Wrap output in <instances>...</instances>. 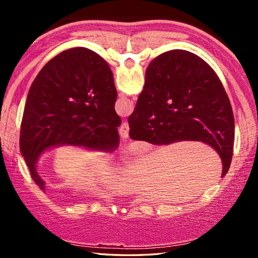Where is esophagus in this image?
Here are the masks:
<instances>
[{
	"instance_id": "esophagus-1",
	"label": "esophagus",
	"mask_w": 258,
	"mask_h": 258,
	"mask_svg": "<svg viewBox=\"0 0 258 258\" xmlns=\"http://www.w3.org/2000/svg\"><path fill=\"white\" fill-rule=\"evenodd\" d=\"M119 135L122 139H127L129 136V124L127 121H123L119 127Z\"/></svg>"
}]
</instances>
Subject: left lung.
Listing matches in <instances>:
<instances>
[{
	"mask_svg": "<svg viewBox=\"0 0 258 258\" xmlns=\"http://www.w3.org/2000/svg\"><path fill=\"white\" fill-rule=\"evenodd\" d=\"M113 73L98 53L84 47L62 51L46 63L31 85L20 130V152L33 181L36 161L52 146L76 145L113 152L121 119L115 112Z\"/></svg>",
	"mask_w": 258,
	"mask_h": 258,
	"instance_id": "1",
	"label": "left lung"
}]
</instances>
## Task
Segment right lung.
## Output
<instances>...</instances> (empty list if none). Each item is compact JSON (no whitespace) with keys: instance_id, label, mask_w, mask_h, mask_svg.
Masks as SVG:
<instances>
[{"instance_id":"right-lung-1","label":"right lung","mask_w":258,"mask_h":258,"mask_svg":"<svg viewBox=\"0 0 258 258\" xmlns=\"http://www.w3.org/2000/svg\"><path fill=\"white\" fill-rule=\"evenodd\" d=\"M128 122L132 140L156 145L205 142L220 154L222 176L228 172L235 142L232 108L218 76L197 54L174 49L155 58Z\"/></svg>"}]
</instances>
